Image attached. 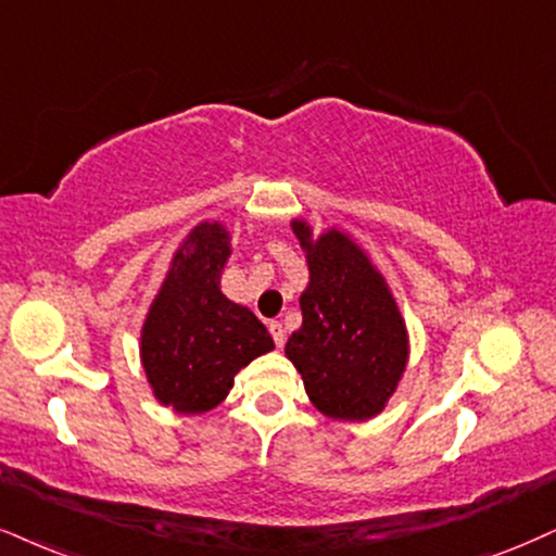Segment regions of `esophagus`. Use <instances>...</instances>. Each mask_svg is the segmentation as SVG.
<instances>
[{
  "mask_svg": "<svg viewBox=\"0 0 556 556\" xmlns=\"http://www.w3.org/2000/svg\"><path fill=\"white\" fill-rule=\"evenodd\" d=\"M267 330H270V334H273V342H276V348H283V342H286V330H283V325H280V321L273 319L270 325H267Z\"/></svg>",
  "mask_w": 556,
  "mask_h": 556,
  "instance_id": "34e87169",
  "label": "esophagus"
}]
</instances>
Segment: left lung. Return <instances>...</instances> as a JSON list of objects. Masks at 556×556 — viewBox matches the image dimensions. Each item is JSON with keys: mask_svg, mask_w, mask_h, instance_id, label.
Segmentation results:
<instances>
[{"mask_svg": "<svg viewBox=\"0 0 556 556\" xmlns=\"http://www.w3.org/2000/svg\"><path fill=\"white\" fill-rule=\"evenodd\" d=\"M309 289L301 296V330L286 355L304 379L314 407L334 420H368L394 394L407 363V330L392 293L368 257L340 231L309 244Z\"/></svg>", "mask_w": 556, "mask_h": 556, "instance_id": "1", "label": "left lung"}]
</instances>
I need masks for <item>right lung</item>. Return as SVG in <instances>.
I'll list each match as a JSON object with an SVG mask.
<instances>
[{"mask_svg": "<svg viewBox=\"0 0 556 556\" xmlns=\"http://www.w3.org/2000/svg\"><path fill=\"white\" fill-rule=\"evenodd\" d=\"M229 252L222 224L195 226L143 325V371L156 400L177 413L214 409L247 363L273 351L263 321L218 291Z\"/></svg>", "mask_w": 556, "mask_h": 556, "instance_id": "1", "label": "right lung"}]
</instances>
